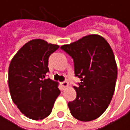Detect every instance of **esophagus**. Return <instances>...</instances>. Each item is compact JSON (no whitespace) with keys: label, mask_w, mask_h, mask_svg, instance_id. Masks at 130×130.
<instances>
[{"label":"esophagus","mask_w":130,"mask_h":130,"mask_svg":"<svg viewBox=\"0 0 130 130\" xmlns=\"http://www.w3.org/2000/svg\"><path fill=\"white\" fill-rule=\"evenodd\" d=\"M61 86L62 89L64 90V89H66V88H67L69 87V83L67 82H61Z\"/></svg>","instance_id":"1"}]
</instances>
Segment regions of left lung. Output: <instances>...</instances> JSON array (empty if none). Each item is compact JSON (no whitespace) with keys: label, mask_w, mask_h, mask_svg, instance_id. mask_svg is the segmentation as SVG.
Here are the masks:
<instances>
[{"label":"left lung","mask_w":130,"mask_h":130,"mask_svg":"<svg viewBox=\"0 0 130 130\" xmlns=\"http://www.w3.org/2000/svg\"><path fill=\"white\" fill-rule=\"evenodd\" d=\"M73 58L76 98L68 103L72 116L79 121L98 119L112 99L117 79V64L113 51L103 37L90 34L61 47Z\"/></svg>","instance_id":"1"}]
</instances>
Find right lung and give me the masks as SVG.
<instances>
[{"label":"right lung","instance_id":"obj_1","mask_svg":"<svg viewBox=\"0 0 130 130\" xmlns=\"http://www.w3.org/2000/svg\"><path fill=\"white\" fill-rule=\"evenodd\" d=\"M57 44L42 39L28 41L18 51L8 68V87L13 102L27 118L41 120L51 113L61 91L58 83L46 79L48 58Z\"/></svg>","mask_w":130,"mask_h":130}]
</instances>
